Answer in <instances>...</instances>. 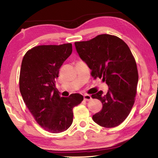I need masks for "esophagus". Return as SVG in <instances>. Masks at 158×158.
Returning a JSON list of instances; mask_svg holds the SVG:
<instances>
[{"instance_id": "esophagus-1", "label": "esophagus", "mask_w": 158, "mask_h": 158, "mask_svg": "<svg viewBox=\"0 0 158 158\" xmlns=\"http://www.w3.org/2000/svg\"><path fill=\"white\" fill-rule=\"evenodd\" d=\"M92 99V98H91V96H90V95H87V94H85V95H84V100H85V101H90V100H91Z\"/></svg>"}]
</instances>
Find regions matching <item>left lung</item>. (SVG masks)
Listing matches in <instances>:
<instances>
[{
    "mask_svg": "<svg viewBox=\"0 0 158 158\" xmlns=\"http://www.w3.org/2000/svg\"><path fill=\"white\" fill-rule=\"evenodd\" d=\"M74 45L93 78H102L109 86L106 94L100 90L91 96L102 103V109L93 115V120L104 127L118 126L129 115L137 94L138 70L129 47L121 38L108 34Z\"/></svg>",
    "mask_w": 158,
    "mask_h": 158,
    "instance_id": "left-lung-1",
    "label": "left lung"
}]
</instances>
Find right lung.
Returning <instances> with one entry per match:
<instances>
[{
	"label": "right lung",
	"instance_id": "obj_1",
	"mask_svg": "<svg viewBox=\"0 0 158 158\" xmlns=\"http://www.w3.org/2000/svg\"><path fill=\"white\" fill-rule=\"evenodd\" d=\"M72 52L71 43L40 45L28 50L21 63L19 89L23 102L37 123L52 133L70 127L73 109L84 100L79 93L60 97L55 85L59 69Z\"/></svg>",
	"mask_w": 158,
	"mask_h": 158
}]
</instances>
